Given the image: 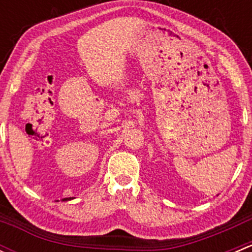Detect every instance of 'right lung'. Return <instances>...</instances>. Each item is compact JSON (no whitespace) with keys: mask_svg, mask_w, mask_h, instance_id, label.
<instances>
[{"mask_svg":"<svg viewBox=\"0 0 252 252\" xmlns=\"http://www.w3.org/2000/svg\"><path fill=\"white\" fill-rule=\"evenodd\" d=\"M72 197H67V199H63V201H67V200H70Z\"/></svg>","mask_w":252,"mask_h":252,"instance_id":"1","label":"right lung"}]
</instances>
